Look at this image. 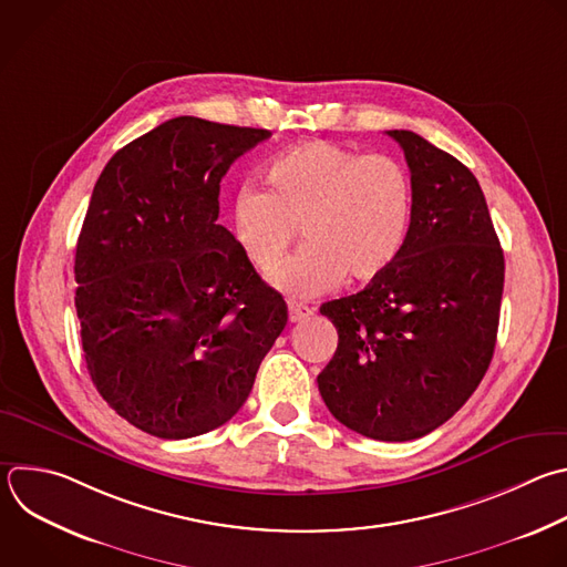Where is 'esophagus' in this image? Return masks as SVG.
Instances as JSON below:
<instances>
[{
    "label": "esophagus",
    "instance_id": "1",
    "mask_svg": "<svg viewBox=\"0 0 567 567\" xmlns=\"http://www.w3.org/2000/svg\"><path fill=\"white\" fill-rule=\"evenodd\" d=\"M311 313H313L311 307L300 305V302H289V320H291V322H300V320L309 318Z\"/></svg>",
    "mask_w": 567,
    "mask_h": 567
}]
</instances>
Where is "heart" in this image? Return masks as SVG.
I'll list each match as a JSON object with an SVG mask.
<instances>
[{"mask_svg": "<svg viewBox=\"0 0 567 567\" xmlns=\"http://www.w3.org/2000/svg\"><path fill=\"white\" fill-rule=\"evenodd\" d=\"M267 184L269 192L254 182L238 188L231 223L260 274L285 262L302 227L305 249L276 276L285 293L313 298L396 262L412 218V184L396 159L316 140L278 155Z\"/></svg>", "mask_w": 567, "mask_h": 567, "instance_id": "obj_1", "label": "heart"}]
</instances>
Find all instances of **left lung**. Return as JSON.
Here are the masks:
<instances>
[{"label": "left lung", "instance_id": "obj_1", "mask_svg": "<svg viewBox=\"0 0 567 567\" xmlns=\"http://www.w3.org/2000/svg\"><path fill=\"white\" fill-rule=\"evenodd\" d=\"M388 135L412 173L408 238L383 276L320 307L338 347L318 390L344 427L401 443L450 421L483 381L505 260L474 173L412 131Z\"/></svg>", "mask_w": 567, "mask_h": 567}]
</instances>
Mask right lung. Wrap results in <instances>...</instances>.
Returning a JSON list of instances; mask_svg holds the SVG:
<instances>
[{"label":"right lung","mask_w":567,"mask_h":567,"mask_svg":"<svg viewBox=\"0 0 567 567\" xmlns=\"http://www.w3.org/2000/svg\"><path fill=\"white\" fill-rule=\"evenodd\" d=\"M267 128L173 117L120 148L75 249V309L100 396L157 439L225 425L287 305L223 225L220 179Z\"/></svg>","instance_id":"1"}]
</instances>
